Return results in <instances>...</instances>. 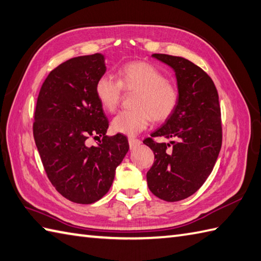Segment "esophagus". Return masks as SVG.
<instances>
[{
  "instance_id": "obj_1",
  "label": "esophagus",
  "mask_w": 261,
  "mask_h": 261,
  "mask_svg": "<svg viewBox=\"0 0 261 261\" xmlns=\"http://www.w3.org/2000/svg\"><path fill=\"white\" fill-rule=\"evenodd\" d=\"M128 143H129V147L130 150H134V148H136L137 146L141 145V141L140 140H136V138H128Z\"/></svg>"
}]
</instances>
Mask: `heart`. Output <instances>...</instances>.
Returning a JSON list of instances; mask_svg holds the SVG:
<instances>
[{"instance_id": "1", "label": "heart", "mask_w": 261, "mask_h": 261, "mask_svg": "<svg viewBox=\"0 0 261 261\" xmlns=\"http://www.w3.org/2000/svg\"><path fill=\"white\" fill-rule=\"evenodd\" d=\"M119 81L105 74L95 83V94L105 110L109 113L118 107L121 86L129 91H138L133 107L121 111L113 119V129L120 134L135 136L154 121H164L178 106L179 93L155 66L146 62L126 64L118 71Z\"/></svg>"}]
</instances>
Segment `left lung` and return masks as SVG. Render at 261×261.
Wrapping results in <instances>:
<instances>
[{
  "mask_svg": "<svg viewBox=\"0 0 261 261\" xmlns=\"http://www.w3.org/2000/svg\"><path fill=\"white\" fill-rule=\"evenodd\" d=\"M152 57L174 71L179 100L173 114L151 134L173 141H144L155 159L146 180L156 197L178 201L203 186L219 156L222 145L219 94L212 79L193 62L166 54ZM171 145L172 150H168Z\"/></svg>",
  "mask_w": 261,
  "mask_h": 261,
  "instance_id": "obj_1",
  "label": "left lung"
}]
</instances>
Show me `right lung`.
I'll use <instances>...</instances> for the list:
<instances>
[{
  "label": "right lung",
  "mask_w": 261,
  "mask_h": 261,
  "mask_svg": "<svg viewBox=\"0 0 261 261\" xmlns=\"http://www.w3.org/2000/svg\"><path fill=\"white\" fill-rule=\"evenodd\" d=\"M106 71L100 53L71 58L48 74L37 99L34 137L45 171L58 193L77 204L108 193L129 150L126 136L106 135L109 121L95 94ZM91 136L103 142L89 147Z\"/></svg>",
  "instance_id": "1"
}]
</instances>
